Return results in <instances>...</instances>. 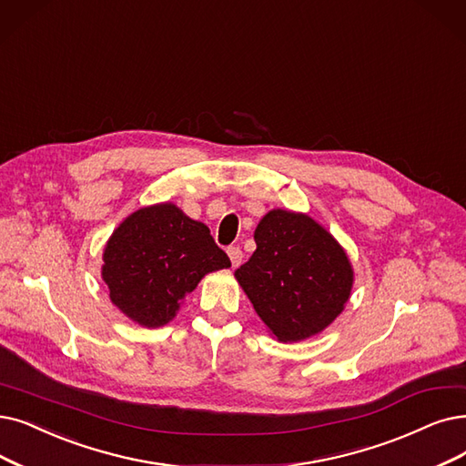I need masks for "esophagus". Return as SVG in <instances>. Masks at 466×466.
<instances>
[{
    "mask_svg": "<svg viewBox=\"0 0 466 466\" xmlns=\"http://www.w3.org/2000/svg\"><path fill=\"white\" fill-rule=\"evenodd\" d=\"M228 256H229V259H231L233 268H238L240 264H243V250H240L238 247H229V248H228Z\"/></svg>",
    "mask_w": 466,
    "mask_h": 466,
    "instance_id": "esophagus-1",
    "label": "esophagus"
}]
</instances>
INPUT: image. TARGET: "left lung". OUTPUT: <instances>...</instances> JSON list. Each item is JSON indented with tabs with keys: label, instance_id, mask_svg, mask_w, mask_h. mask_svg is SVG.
<instances>
[{
	"label": "left lung",
	"instance_id": "8db88e82",
	"mask_svg": "<svg viewBox=\"0 0 466 466\" xmlns=\"http://www.w3.org/2000/svg\"><path fill=\"white\" fill-rule=\"evenodd\" d=\"M254 240V254L235 277L277 340L309 339L339 318L353 269L323 226L308 214L277 208L259 219Z\"/></svg>",
	"mask_w": 466,
	"mask_h": 466
}]
</instances>
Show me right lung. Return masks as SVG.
<instances>
[{
	"label": "right lung",
	"instance_id": "obj_1",
	"mask_svg": "<svg viewBox=\"0 0 466 466\" xmlns=\"http://www.w3.org/2000/svg\"><path fill=\"white\" fill-rule=\"evenodd\" d=\"M103 281L113 304L143 327L176 318L200 279L231 268V259L200 221L162 202L127 216L103 252Z\"/></svg>",
	"mask_w": 466,
	"mask_h": 466
}]
</instances>
